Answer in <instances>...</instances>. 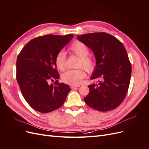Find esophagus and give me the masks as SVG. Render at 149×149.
Wrapping results in <instances>:
<instances>
[{
	"label": "esophagus",
	"mask_w": 149,
	"mask_h": 149,
	"mask_svg": "<svg viewBox=\"0 0 149 149\" xmlns=\"http://www.w3.org/2000/svg\"><path fill=\"white\" fill-rule=\"evenodd\" d=\"M70 88H71V89H74V88H76L79 87V86H76V85H70Z\"/></svg>",
	"instance_id": "34e87169"
}]
</instances>
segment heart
Wrapping results in <instances>:
<instances>
[{"label": "heart", "instance_id": "obj_1", "mask_svg": "<svg viewBox=\"0 0 149 149\" xmlns=\"http://www.w3.org/2000/svg\"><path fill=\"white\" fill-rule=\"evenodd\" d=\"M70 49L80 57L79 66H83L88 72H92L96 67V63L93 58L88 56L89 51L88 47L83 43L76 41L71 45ZM56 66L60 70H64L66 67V53L60 51L57 54L55 59ZM86 73L83 69L69 70L62 75V80L65 83L71 85H79L85 78Z\"/></svg>", "mask_w": 149, "mask_h": 149}]
</instances>
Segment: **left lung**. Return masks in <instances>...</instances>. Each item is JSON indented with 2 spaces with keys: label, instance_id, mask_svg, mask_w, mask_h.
<instances>
[{
  "label": "left lung",
  "instance_id": "8db88e82",
  "mask_svg": "<svg viewBox=\"0 0 149 149\" xmlns=\"http://www.w3.org/2000/svg\"><path fill=\"white\" fill-rule=\"evenodd\" d=\"M77 38L95 56L96 67L91 79H101L88 86L89 93L84 98L85 102L100 111L116 109L125 97L132 72L125 47L118 38L104 32L84 34Z\"/></svg>",
  "mask_w": 149,
  "mask_h": 149
}]
</instances>
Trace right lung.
Here are the masks:
<instances>
[{"label":"right lung","mask_w":149,"mask_h":149,"mask_svg":"<svg viewBox=\"0 0 149 149\" xmlns=\"http://www.w3.org/2000/svg\"><path fill=\"white\" fill-rule=\"evenodd\" d=\"M73 35H47L33 38L25 45L17 59V80L22 95L33 109L47 113L63 106L69 85L60 83L55 59ZM55 79L53 84L49 80Z\"/></svg>","instance_id":"right-lung-1"}]
</instances>
